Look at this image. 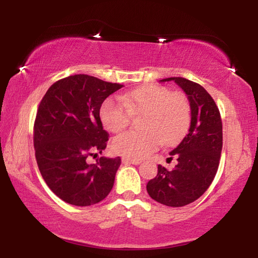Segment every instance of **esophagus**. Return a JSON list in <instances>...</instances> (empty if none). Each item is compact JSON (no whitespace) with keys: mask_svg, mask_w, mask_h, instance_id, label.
I'll list each match as a JSON object with an SVG mask.
<instances>
[{"mask_svg":"<svg viewBox=\"0 0 258 258\" xmlns=\"http://www.w3.org/2000/svg\"><path fill=\"white\" fill-rule=\"evenodd\" d=\"M121 161H123L124 164H133V165H139L141 163V160L140 159L130 158V157H123V158H121Z\"/></svg>","mask_w":258,"mask_h":258,"instance_id":"34e87169","label":"esophagus"}]
</instances>
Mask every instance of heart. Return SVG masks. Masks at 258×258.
<instances>
[{
  "instance_id": "obj_1",
  "label": "heart",
  "mask_w": 258,
  "mask_h": 258,
  "mask_svg": "<svg viewBox=\"0 0 258 258\" xmlns=\"http://www.w3.org/2000/svg\"><path fill=\"white\" fill-rule=\"evenodd\" d=\"M132 115H143L142 131H126L112 141L117 154L130 158H143L160 143L176 142L190 123V104L181 92H171L165 86L146 85L109 98L100 107V118L107 130L118 132L128 125Z\"/></svg>"
}]
</instances>
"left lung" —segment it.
Instances as JSON below:
<instances>
[{
    "label": "left lung",
    "mask_w": 258,
    "mask_h": 258,
    "mask_svg": "<svg viewBox=\"0 0 258 258\" xmlns=\"http://www.w3.org/2000/svg\"><path fill=\"white\" fill-rule=\"evenodd\" d=\"M187 95L191 124L178 146L171 151L177 158L172 171L158 165L157 176L147 184L150 197L169 207H182L197 200L212 184L220 164L223 133L221 113L214 99L198 83L169 77ZM171 157V158H172Z\"/></svg>",
    "instance_id": "1"
}]
</instances>
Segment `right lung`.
<instances>
[{
    "mask_svg": "<svg viewBox=\"0 0 258 258\" xmlns=\"http://www.w3.org/2000/svg\"><path fill=\"white\" fill-rule=\"evenodd\" d=\"M123 87L97 77L73 75L46 91L34 123V148L38 169L60 199L75 206H91L111 191L121 160L90 156L106 149L109 134L100 119V107Z\"/></svg>",
    "mask_w": 258,
    "mask_h": 258,
    "instance_id": "1",
    "label": "right lung"
}]
</instances>
